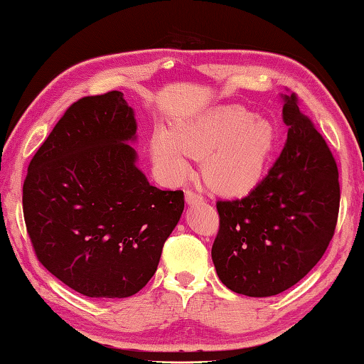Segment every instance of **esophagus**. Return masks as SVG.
<instances>
[{"instance_id":"obj_1","label":"esophagus","mask_w":364,"mask_h":364,"mask_svg":"<svg viewBox=\"0 0 364 364\" xmlns=\"http://www.w3.org/2000/svg\"><path fill=\"white\" fill-rule=\"evenodd\" d=\"M200 202H203V197L200 194H197V193H194V191H191V189L186 191V203L194 205V203H200Z\"/></svg>"}]
</instances>
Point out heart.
<instances>
[{
    "instance_id": "obj_1",
    "label": "heart",
    "mask_w": 364,
    "mask_h": 364,
    "mask_svg": "<svg viewBox=\"0 0 364 364\" xmlns=\"http://www.w3.org/2000/svg\"><path fill=\"white\" fill-rule=\"evenodd\" d=\"M275 141L269 121L239 105H228L178 125L173 134L157 130L151 154L157 171L170 183L188 180L193 156L203 159V176L216 193L242 194L259 181Z\"/></svg>"
}]
</instances>
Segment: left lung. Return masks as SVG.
Returning a JSON list of instances; mask_svg holds the SVG:
<instances>
[{
  "label": "left lung",
  "mask_w": 364,
  "mask_h": 364,
  "mask_svg": "<svg viewBox=\"0 0 364 364\" xmlns=\"http://www.w3.org/2000/svg\"><path fill=\"white\" fill-rule=\"evenodd\" d=\"M283 122L287 143L269 173L243 199L216 202V274L230 291L251 297L275 296L304 279L338 224V164L296 94L285 95Z\"/></svg>",
  "instance_id": "8db88e82"
}]
</instances>
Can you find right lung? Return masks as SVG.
<instances>
[{"label": "right lung", "instance_id": "1", "mask_svg": "<svg viewBox=\"0 0 364 364\" xmlns=\"http://www.w3.org/2000/svg\"><path fill=\"white\" fill-rule=\"evenodd\" d=\"M136 122L124 94L82 97L28 165L23 218L38 261L89 297H129L157 270L180 221L183 191L151 186L136 168Z\"/></svg>", "mask_w": 364, "mask_h": 364}]
</instances>
